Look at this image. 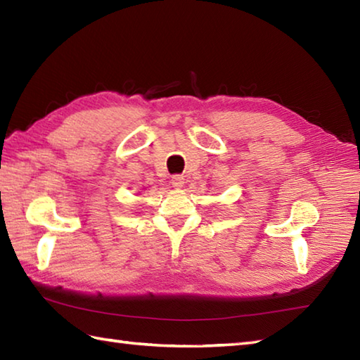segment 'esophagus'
Masks as SVG:
<instances>
[{"mask_svg": "<svg viewBox=\"0 0 360 360\" xmlns=\"http://www.w3.org/2000/svg\"><path fill=\"white\" fill-rule=\"evenodd\" d=\"M172 186L174 188H182V187H184V176H181V174L173 176V178H172Z\"/></svg>", "mask_w": 360, "mask_h": 360, "instance_id": "1", "label": "esophagus"}]
</instances>
